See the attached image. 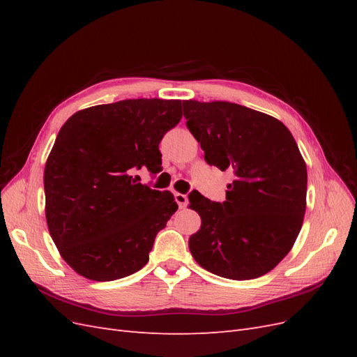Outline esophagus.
I'll use <instances>...</instances> for the list:
<instances>
[{"label": "esophagus", "mask_w": 357, "mask_h": 357, "mask_svg": "<svg viewBox=\"0 0 357 357\" xmlns=\"http://www.w3.org/2000/svg\"><path fill=\"white\" fill-rule=\"evenodd\" d=\"M174 198H176V202L178 204L180 208H186L188 207L189 201H188V195H185V193H176Z\"/></svg>", "instance_id": "1"}]
</instances>
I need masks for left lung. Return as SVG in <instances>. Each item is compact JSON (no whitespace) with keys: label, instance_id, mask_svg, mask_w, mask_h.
I'll list each match as a JSON object with an SVG mask.
<instances>
[{"label":"left lung","instance_id":"8db88e82","mask_svg":"<svg viewBox=\"0 0 357 357\" xmlns=\"http://www.w3.org/2000/svg\"><path fill=\"white\" fill-rule=\"evenodd\" d=\"M186 126L208 165L231 169L226 201L189 195L201 228L189 238L207 271L252 280L290 252L305 214L307 167L295 138L277 119L225 101H183Z\"/></svg>","mask_w":357,"mask_h":357}]
</instances>
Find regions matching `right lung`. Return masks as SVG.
Listing matches in <instances>:
<instances>
[{
  "instance_id": "1",
  "label": "right lung",
  "mask_w": 357,
  "mask_h": 357,
  "mask_svg": "<svg viewBox=\"0 0 357 357\" xmlns=\"http://www.w3.org/2000/svg\"><path fill=\"white\" fill-rule=\"evenodd\" d=\"M181 119L178 100L89 107L63 123L45 168L46 220L75 273L112 282L142 269L177 202L135 180L162 169L159 143Z\"/></svg>"
}]
</instances>
